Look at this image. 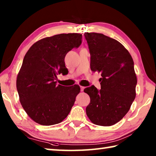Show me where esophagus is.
I'll return each mask as SVG.
<instances>
[{
    "instance_id": "esophagus-1",
    "label": "esophagus",
    "mask_w": 156,
    "mask_h": 156,
    "mask_svg": "<svg viewBox=\"0 0 156 156\" xmlns=\"http://www.w3.org/2000/svg\"><path fill=\"white\" fill-rule=\"evenodd\" d=\"M84 89V87L80 86V91H83Z\"/></svg>"
}]
</instances>
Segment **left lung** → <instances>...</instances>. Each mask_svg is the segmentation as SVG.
Segmentation results:
<instances>
[{
	"label": "left lung",
	"instance_id": "8db88e82",
	"mask_svg": "<svg viewBox=\"0 0 156 156\" xmlns=\"http://www.w3.org/2000/svg\"><path fill=\"white\" fill-rule=\"evenodd\" d=\"M91 55L92 72L101 73V89H84L90 97L86 113L92 123L112 126L123 118L135 99L137 77L128 50L102 34H84Z\"/></svg>",
	"mask_w": 156,
	"mask_h": 156
}]
</instances>
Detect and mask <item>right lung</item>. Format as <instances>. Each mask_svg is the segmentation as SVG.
I'll use <instances>...</instances> for the list:
<instances>
[{"instance_id": "1", "label": "right lung", "mask_w": 156, "mask_h": 156, "mask_svg": "<svg viewBox=\"0 0 156 156\" xmlns=\"http://www.w3.org/2000/svg\"><path fill=\"white\" fill-rule=\"evenodd\" d=\"M82 43V34H60L36 42L23 59L18 73L16 88L21 105L34 122L41 125L61 122L69 113L78 84L57 85V75L68 72L65 57Z\"/></svg>"}]
</instances>
